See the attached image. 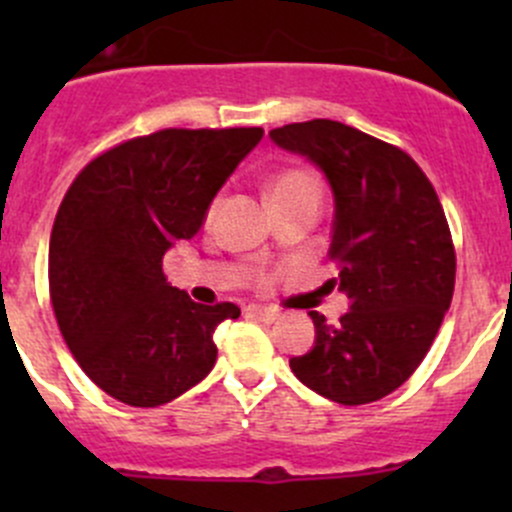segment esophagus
I'll list each match as a JSON object with an SVG mask.
<instances>
[{
  "label": "esophagus",
  "mask_w": 512,
  "mask_h": 512,
  "mask_svg": "<svg viewBox=\"0 0 512 512\" xmlns=\"http://www.w3.org/2000/svg\"><path fill=\"white\" fill-rule=\"evenodd\" d=\"M245 314L247 317L260 319V322H275V319L280 317V312H277L275 307H262V304H247Z\"/></svg>",
  "instance_id": "obj_1"
}]
</instances>
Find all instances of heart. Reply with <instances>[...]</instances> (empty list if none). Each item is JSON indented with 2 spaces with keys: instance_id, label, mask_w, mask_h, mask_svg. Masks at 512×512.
Returning <instances> with one entry per match:
<instances>
[{
  "instance_id": "heart-1",
  "label": "heart",
  "mask_w": 512,
  "mask_h": 512,
  "mask_svg": "<svg viewBox=\"0 0 512 512\" xmlns=\"http://www.w3.org/2000/svg\"><path fill=\"white\" fill-rule=\"evenodd\" d=\"M270 193L272 205L277 208H287V205L297 203H317L322 198V190H319V180L312 170L307 168H282L272 175L270 180ZM215 208H218V198L210 200L208 210H205V220H213Z\"/></svg>"
}]
</instances>
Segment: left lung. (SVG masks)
<instances>
[{"instance_id":"1","label":"left lung","mask_w":512,"mask_h":512,"mask_svg":"<svg viewBox=\"0 0 512 512\" xmlns=\"http://www.w3.org/2000/svg\"><path fill=\"white\" fill-rule=\"evenodd\" d=\"M277 146L322 168L334 193L327 285L349 297L329 324L309 312L312 352L292 356L294 376L344 406L399 389L431 349L456 285V247L431 180L399 146L347 123L314 118L270 131Z\"/></svg>"}]
</instances>
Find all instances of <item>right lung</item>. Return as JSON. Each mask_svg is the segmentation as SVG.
I'll list each match as a JSON object with an SVG mask.
<instances>
[{
    "label": "right lung",
    "mask_w": 512,
    "mask_h": 512,
    "mask_svg": "<svg viewBox=\"0 0 512 512\" xmlns=\"http://www.w3.org/2000/svg\"><path fill=\"white\" fill-rule=\"evenodd\" d=\"M262 128H163L84 165L51 227L49 297L61 337L98 389L163 406L203 381L213 334L240 317L165 282L163 255L200 230L210 200Z\"/></svg>",
    "instance_id": "add662e5"
}]
</instances>
